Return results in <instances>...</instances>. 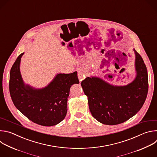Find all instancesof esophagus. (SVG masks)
<instances>
[{
  "instance_id": "obj_1",
  "label": "esophagus",
  "mask_w": 157,
  "mask_h": 157,
  "mask_svg": "<svg viewBox=\"0 0 157 157\" xmlns=\"http://www.w3.org/2000/svg\"><path fill=\"white\" fill-rule=\"evenodd\" d=\"M86 76H87V73L84 69H79L78 71V76L80 81L86 78Z\"/></svg>"
}]
</instances>
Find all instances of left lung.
Here are the masks:
<instances>
[{
    "label": "left lung",
    "mask_w": 157,
    "mask_h": 157,
    "mask_svg": "<svg viewBox=\"0 0 157 157\" xmlns=\"http://www.w3.org/2000/svg\"><path fill=\"white\" fill-rule=\"evenodd\" d=\"M133 50L136 76L132 82L114 85L91 76L81 83L92 116L103 124L113 125L127 121L138 113L145 101L148 89L147 67L141 56Z\"/></svg>",
    "instance_id": "obj_1"
}]
</instances>
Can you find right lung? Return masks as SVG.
<instances>
[{
  "mask_svg": "<svg viewBox=\"0 0 157 157\" xmlns=\"http://www.w3.org/2000/svg\"><path fill=\"white\" fill-rule=\"evenodd\" d=\"M21 53L10 72L9 90L16 108L34 123L53 126L61 122L67 113V101L71 87L79 84L77 71L57 73L48 84L36 88L26 84L20 73Z\"/></svg>",
  "mask_w": 157,
  "mask_h": 157,
  "instance_id": "1",
  "label": "right lung"
}]
</instances>
